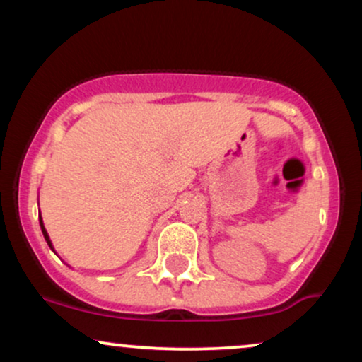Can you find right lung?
<instances>
[{
  "mask_svg": "<svg viewBox=\"0 0 362 362\" xmlns=\"http://www.w3.org/2000/svg\"><path fill=\"white\" fill-rule=\"evenodd\" d=\"M39 221H40V230H42V235H44L45 242H47L49 247H51V250H54V248H52V243H51V238H49L47 231H45V228H44V221H42V218H39Z\"/></svg>",
  "mask_w": 362,
  "mask_h": 362,
  "instance_id": "1",
  "label": "right lung"
}]
</instances>
